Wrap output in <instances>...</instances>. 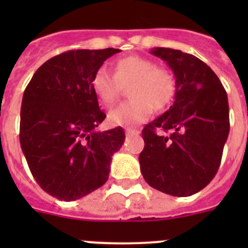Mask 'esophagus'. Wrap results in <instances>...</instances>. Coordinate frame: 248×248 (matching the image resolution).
I'll use <instances>...</instances> for the list:
<instances>
[{"mask_svg":"<svg viewBox=\"0 0 248 248\" xmlns=\"http://www.w3.org/2000/svg\"><path fill=\"white\" fill-rule=\"evenodd\" d=\"M125 133H126V135H138L140 133V131L139 130H135V129L126 128L125 129Z\"/></svg>","mask_w":248,"mask_h":248,"instance_id":"34e87169","label":"esophagus"}]
</instances>
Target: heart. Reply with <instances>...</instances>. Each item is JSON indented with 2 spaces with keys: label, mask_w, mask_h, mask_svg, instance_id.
<instances>
[{
  "label": "heart",
  "mask_w": 248,
  "mask_h": 248,
  "mask_svg": "<svg viewBox=\"0 0 248 248\" xmlns=\"http://www.w3.org/2000/svg\"><path fill=\"white\" fill-rule=\"evenodd\" d=\"M130 82V99L109 111L111 125H138L148 119L153 108L161 110L168 107L176 91L175 78L170 72L157 67L154 61L139 56L119 59L114 73L100 67L92 77L91 85L100 104L110 107L119 97L122 85Z\"/></svg>",
  "instance_id": "b5f03b06"
}]
</instances>
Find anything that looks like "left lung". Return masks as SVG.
Instances as JSON below:
<instances>
[{
	"label": "left lung",
	"instance_id": "1",
	"mask_svg": "<svg viewBox=\"0 0 248 248\" xmlns=\"http://www.w3.org/2000/svg\"><path fill=\"white\" fill-rule=\"evenodd\" d=\"M176 80L174 104L143 129L139 155L146 183L185 198L209 185L220 168L230 131L227 93L218 77L198 57L171 48H153ZM157 128L170 131L157 135Z\"/></svg>",
	"mask_w": 248,
	"mask_h": 248
}]
</instances>
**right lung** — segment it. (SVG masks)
Returning <instances> with one entry per match:
<instances>
[{"instance_id": "right-lung-1", "label": "right lung", "mask_w": 248, "mask_h": 248, "mask_svg": "<svg viewBox=\"0 0 248 248\" xmlns=\"http://www.w3.org/2000/svg\"><path fill=\"white\" fill-rule=\"evenodd\" d=\"M115 48L74 49L48 59L26 87L19 141L30 170L47 194L73 201L107 183L125 133L97 128L105 119L91 80Z\"/></svg>"}]
</instances>
